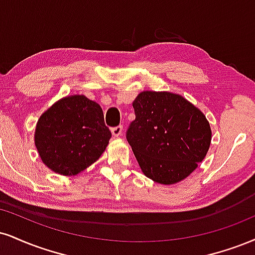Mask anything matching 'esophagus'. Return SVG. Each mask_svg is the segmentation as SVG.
<instances>
[{"mask_svg": "<svg viewBox=\"0 0 255 255\" xmlns=\"http://www.w3.org/2000/svg\"><path fill=\"white\" fill-rule=\"evenodd\" d=\"M122 130H124V127H122V126H116V127L112 128V133H113V135H114L115 137H118V136L121 135Z\"/></svg>", "mask_w": 255, "mask_h": 255, "instance_id": "obj_1", "label": "esophagus"}]
</instances>
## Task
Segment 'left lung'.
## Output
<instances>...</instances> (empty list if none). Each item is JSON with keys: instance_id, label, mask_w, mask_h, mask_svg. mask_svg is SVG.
<instances>
[{"instance_id": "1", "label": "left lung", "mask_w": 255, "mask_h": 255, "mask_svg": "<svg viewBox=\"0 0 255 255\" xmlns=\"http://www.w3.org/2000/svg\"><path fill=\"white\" fill-rule=\"evenodd\" d=\"M135 120L126 137L143 174L171 185L190 176L211 141L203 113L180 95L142 91L133 102Z\"/></svg>"}]
</instances>
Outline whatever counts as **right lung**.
<instances>
[{
	"instance_id": "right-lung-1",
	"label": "right lung",
	"mask_w": 255,
	"mask_h": 255,
	"mask_svg": "<svg viewBox=\"0 0 255 255\" xmlns=\"http://www.w3.org/2000/svg\"><path fill=\"white\" fill-rule=\"evenodd\" d=\"M110 137L100 104L73 95L40 116L34 142L46 166L63 176H75L102 155Z\"/></svg>"
}]
</instances>
